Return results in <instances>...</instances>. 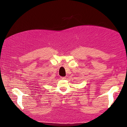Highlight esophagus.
Masks as SVG:
<instances>
[{
  "label": "esophagus",
  "mask_w": 127,
  "mask_h": 127,
  "mask_svg": "<svg viewBox=\"0 0 127 127\" xmlns=\"http://www.w3.org/2000/svg\"><path fill=\"white\" fill-rule=\"evenodd\" d=\"M60 78H61V79H66V77H61Z\"/></svg>",
  "instance_id": "34e87169"
}]
</instances>
